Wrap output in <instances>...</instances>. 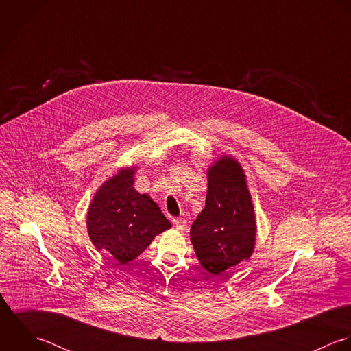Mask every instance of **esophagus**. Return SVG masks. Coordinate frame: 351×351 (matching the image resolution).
I'll return each instance as SVG.
<instances>
[{
    "mask_svg": "<svg viewBox=\"0 0 351 351\" xmlns=\"http://www.w3.org/2000/svg\"><path fill=\"white\" fill-rule=\"evenodd\" d=\"M172 222H173V225L176 226V229H179V230H183L184 229V226H186V218H183V217H179V218H173L172 219Z\"/></svg>",
    "mask_w": 351,
    "mask_h": 351,
    "instance_id": "esophagus-1",
    "label": "esophagus"
}]
</instances>
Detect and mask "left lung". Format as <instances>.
<instances>
[{"instance_id": "1", "label": "left lung", "mask_w": 351, "mask_h": 351, "mask_svg": "<svg viewBox=\"0 0 351 351\" xmlns=\"http://www.w3.org/2000/svg\"><path fill=\"white\" fill-rule=\"evenodd\" d=\"M197 258L210 274L250 259L255 247L256 221L241 165L229 156L208 169L206 205L190 232Z\"/></svg>"}]
</instances>
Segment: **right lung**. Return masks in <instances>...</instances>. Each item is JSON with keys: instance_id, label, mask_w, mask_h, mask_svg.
<instances>
[{"instance_id": "add662e5", "label": "right lung", "mask_w": 351, "mask_h": 351, "mask_svg": "<svg viewBox=\"0 0 351 351\" xmlns=\"http://www.w3.org/2000/svg\"><path fill=\"white\" fill-rule=\"evenodd\" d=\"M134 168H122L95 194L86 215L93 245L122 265L136 259L154 236L171 228L157 204L133 187Z\"/></svg>"}]
</instances>
